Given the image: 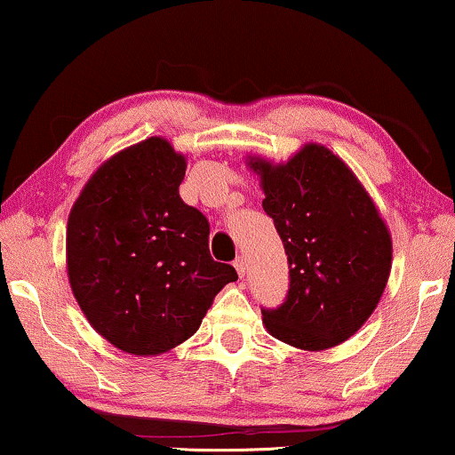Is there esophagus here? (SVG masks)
<instances>
[{
    "mask_svg": "<svg viewBox=\"0 0 455 455\" xmlns=\"http://www.w3.org/2000/svg\"><path fill=\"white\" fill-rule=\"evenodd\" d=\"M235 270H236V274H239L241 278L245 276V272H247V259H245V258H236V259H235Z\"/></svg>",
    "mask_w": 455,
    "mask_h": 455,
    "instance_id": "34e87169",
    "label": "esophagus"
}]
</instances>
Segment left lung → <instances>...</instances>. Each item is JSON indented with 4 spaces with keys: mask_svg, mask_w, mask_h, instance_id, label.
Instances as JSON below:
<instances>
[{
    "mask_svg": "<svg viewBox=\"0 0 455 455\" xmlns=\"http://www.w3.org/2000/svg\"><path fill=\"white\" fill-rule=\"evenodd\" d=\"M249 164L261 175V206L289 258L284 303L261 309L267 331L305 350L348 340L379 303L392 267V239L375 204L319 144H307L286 164Z\"/></svg>",
    "mask_w": 455,
    "mask_h": 455,
    "instance_id": "obj_1",
    "label": "left lung"
}]
</instances>
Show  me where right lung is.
Returning a JSON list of instances; mask_svg holds the SVG:
<instances>
[{
  "instance_id": "right-lung-1",
  "label": "right lung",
  "mask_w": 455,
  "mask_h": 455,
  "mask_svg": "<svg viewBox=\"0 0 455 455\" xmlns=\"http://www.w3.org/2000/svg\"><path fill=\"white\" fill-rule=\"evenodd\" d=\"M185 158L163 138L121 150L91 177L68 220V276L88 322L113 347L161 355L200 328L235 283L214 261L210 222L179 196Z\"/></svg>"
}]
</instances>
